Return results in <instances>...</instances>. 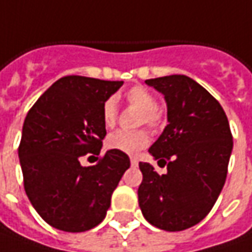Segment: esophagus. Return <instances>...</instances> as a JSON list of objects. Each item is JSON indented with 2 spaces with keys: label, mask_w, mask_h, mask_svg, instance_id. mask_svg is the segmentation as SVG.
I'll list each match as a JSON object with an SVG mask.
<instances>
[{
  "label": "esophagus",
  "mask_w": 252,
  "mask_h": 252,
  "mask_svg": "<svg viewBox=\"0 0 252 252\" xmlns=\"http://www.w3.org/2000/svg\"><path fill=\"white\" fill-rule=\"evenodd\" d=\"M131 164H132V166H138V160H136L135 158H131Z\"/></svg>",
  "instance_id": "esophagus-1"
}]
</instances>
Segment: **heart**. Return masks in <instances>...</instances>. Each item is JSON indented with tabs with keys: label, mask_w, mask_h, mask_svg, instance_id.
<instances>
[{
	"label": "heart",
	"mask_w": 252,
	"mask_h": 252,
	"mask_svg": "<svg viewBox=\"0 0 252 252\" xmlns=\"http://www.w3.org/2000/svg\"><path fill=\"white\" fill-rule=\"evenodd\" d=\"M126 103L135 109L139 110L138 114V126H146L152 129H160L167 123V111L166 109L156 103V97L152 92L141 85H135L129 88L124 94ZM101 118L104 126H116L118 118V106L114 97L104 100L101 106ZM151 142V136L146 129L136 131H124L120 129L106 138L107 149L126 153V155H136L145 149Z\"/></svg>",
	"instance_id": "obj_1"
}]
</instances>
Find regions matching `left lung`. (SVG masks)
Wrapping results in <instances>:
<instances>
[{"mask_svg":"<svg viewBox=\"0 0 252 252\" xmlns=\"http://www.w3.org/2000/svg\"><path fill=\"white\" fill-rule=\"evenodd\" d=\"M145 82L167 103L169 124L149 149L167 171L159 174L152 164L139 163L138 202L151 224L181 231L199 223L216 202L227 177L233 136L220 103L194 79L169 75Z\"/></svg>","mask_w":252,"mask_h":252,"instance_id":"left-lung-1","label":"left lung"}]
</instances>
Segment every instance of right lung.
Listing matches in <instances>:
<instances>
[{
    "instance_id": "obj_1",
    "label": "right lung",
    "mask_w": 252,
    "mask_h": 252,
    "mask_svg": "<svg viewBox=\"0 0 252 252\" xmlns=\"http://www.w3.org/2000/svg\"><path fill=\"white\" fill-rule=\"evenodd\" d=\"M121 85L68 75L53 83L25 118L18 148L23 187L41 219L56 229L79 233L97 226L131 164L128 155L117 151L100 156L107 134L101 106ZM86 154L98 163L83 168Z\"/></svg>"
}]
</instances>
